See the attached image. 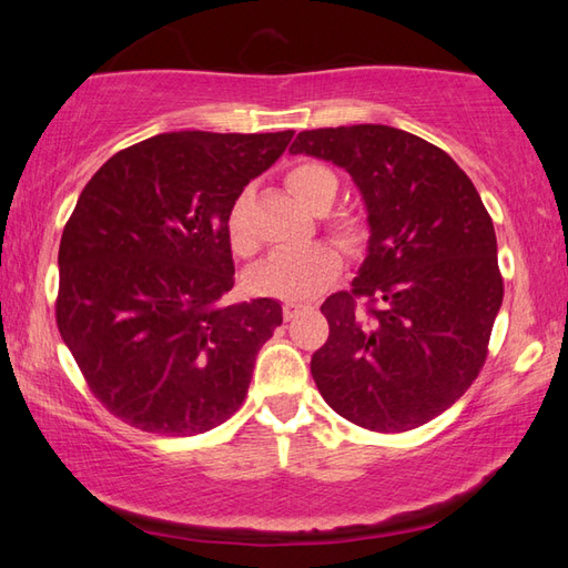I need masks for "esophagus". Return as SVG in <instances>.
<instances>
[{
    "label": "esophagus",
    "instance_id": "1",
    "mask_svg": "<svg viewBox=\"0 0 568 568\" xmlns=\"http://www.w3.org/2000/svg\"><path fill=\"white\" fill-rule=\"evenodd\" d=\"M303 310H305V305L285 303V305H283V317H285V320H293V317H297V315H300V312H303Z\"/></svg>",
    "mask_w": 568,
    "mask_h": 568
}]
</instances>
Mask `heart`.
I'll return each instance as SVG.
<instances>
[{"label":"heart","instance_id":"b5f03b06","mask_svg":"<svg viewBox=\"0 0 568 568\" xmlns=\"http://www.w3.org/2000/svg\"><path fill=\"white\" fill-rule=\"evenodd\" d=\"M285 183L295 195L303 200L310 210L327 212L339 190V180L320 161H303L293 165L285 175ZM332 232L344 246H356L361 239V224L354 214L332 216ZM226 236L234 253L251 256L256 251L246 222V195H241L226 214ZM342 271V256L332 244L312 241V244L281 248L268 261H263L258 268L248 275V285L261 295L281 297V300H307L322 293Z\"/></svg>","mask_w":568,"mask_h":568}]
</instances>
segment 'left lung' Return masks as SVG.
<instances>
[{
	"label": "left lung",
	"mask_w": 568,
	"mask_h": 568,
	"mask_svg": "<svg viewBox=\"0 0 568 568\" xmlns=\"http://www.w3.org/2000/svg\"><path fill=\"white\" fill-rule=\"evenodd\" d=\"M291 153L344 168L371 229L352 291L322 305L329 339L312 356V378L334 413L358 427L425 425L486 364L503 303L490 214L449 153L403 129L300 131Z\"/></svg>",
	"instance_id": "1"
}]
</instances>
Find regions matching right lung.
Instances as JSON below:
<instances>
[{"instance_id": "right-lung-1", "label": "right lung", "mask_w": 568, "mask_h": 568, "mask_svg": "<svg viewBox=\"0 0 568 568\" xmlns=\"http://www.w3.org/2000/svg\"><path fill=\"white\" fill-rule=\"evenodd\" d=\"M293 134H159L114 153L80 192L60 239L55 322L92 395L126 425L192 437L244 403L283 307L222 303L234 287L226 214Z\"/></svg>"}]
</instances>
